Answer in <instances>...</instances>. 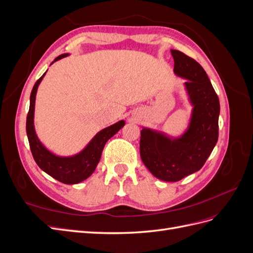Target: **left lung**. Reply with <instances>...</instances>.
I'll use <instances>...</instances> for the list:
<instances>
[{"mask_svg":"<svg viewBox=\"0 0 253 253\" xmlns=\"http://www.w3.org/2000/svg\"><path fill=\"white\" fill-rule=\"evenodd\" d=\"M174 73L186 78L193 104L187 132L171 139L162 133L142 128L140 156L149 171L165 181H178L202 169L218 139L219 100L200 63L179 50H171Z\"/></svg>","mask_w":253,"mask_h":253,"instance_id":"1","label":"left lung"}]
</instances>
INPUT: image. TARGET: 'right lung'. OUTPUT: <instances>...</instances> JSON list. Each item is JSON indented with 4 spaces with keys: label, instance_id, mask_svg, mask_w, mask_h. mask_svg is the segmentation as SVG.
I'll use <instances>...</instances> for the list:
<instances>
[{
    "label": "right lung",
    "instance_id": "1",
    "mask_svg": "<svg viewBox=\"0 0 253 253\" xmlns=\"http://www.w3.org/2000/svg\"><path fill=\"white\" fill-rule=\"evenodd\" d=\"M66 56V53L61 55L53 60V62ZM44 75L45 74L42 75L40 79L37 80L32 94H30L29 111L26 118V133L30 151H32L35 162L40 167L41 170L61 182L66 183V185H74V183L83 181L93 174L99 160H100L106 141L116 134L121 127H124L125 121L120 120L117 124L103 128L90 140L86 148L77 155L71 157H59L53 155L47 149H45L44 145L38 139L34 126L36 94Z\"/></svg>",
    "mask_w": 253,
    "mask_h": 253
}]
</instances>
